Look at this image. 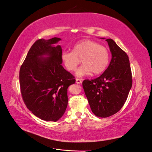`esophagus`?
Here are the masks:
<instances>
[{
    "label": "esophagus",
    "instance_id": "34e87169",
    "mask_svg": "<svg viewBox=\"0 0 152 152\" xmlns=\"http://www.w3.org/2000/svg\"><path fill=\"white\" fill-rule=\"evenodd\" d=\"M76 83L78 84V85H80V84L82 83V80L79 79H76Z\"/></svg>",
    "mask_w": 152,
    "mask_h": 152
}]
</instances>
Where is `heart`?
Listing matches in <instances>:
<instances>
[{"label": "heart", "mask_w": 152, "mask_h": 152, "mask_svg": "<svg viewBox=\"0 0 152 152\" xmlns=\"http://www.w3.org/2000/svg\"><path fill=\"white\" fill-rule=\"evenodd\" d=\"M63 63L67 70L73 72L80 63L83 64L77 71V77H83L93 73L98 75L105 71L109 64V53L106 48L90 39L76 43L72 52L64 51L61 55Z\"/></svg>", "instance_id": "1"}]
</instances>
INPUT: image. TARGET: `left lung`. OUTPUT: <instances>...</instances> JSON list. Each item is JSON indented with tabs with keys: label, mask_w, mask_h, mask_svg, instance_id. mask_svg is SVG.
Returning <instances> with one entry per match:
<instances>
[{
	"label": "left lung",
	"mask_w": 152,
	"mask_h": 152,
	"mask_svg": "<svg viewBox=\"0 0 152 152\" xmlns=\"http://www.w3.org/2000/svg\"><path fill=\"white\" fill-rule=\"evenodd\" d=\"M106 41L112 55L109 66L99 77L83 82L91 110L101 118L112 116L122 109L133 82L127 55L113 39Z\"/></svg>",
	"instance_id": "1"
}]
</instances>
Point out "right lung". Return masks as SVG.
<instances>
[{"mask_svg":"<svg viewBox=\"0 0 152 152\" xmlns=\"http://www.w3.org/2000/svg\"><path fill=\"white\" fill-rule=\"evenodd\" d=\"M61 39H39L28 50L19 71L23 99L40 119L56 122L67 106V88L75 77L62 66Z\"/></svg>","mask_w":152,"mask_h":152,"instance_id":"add662e5","label":"right lung"}]
</instances>
